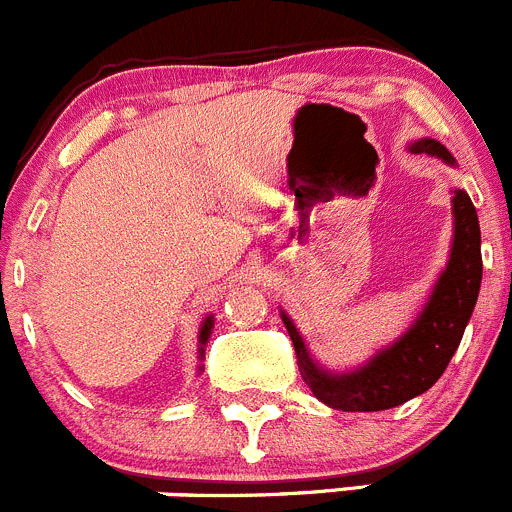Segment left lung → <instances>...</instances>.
I'll return each mask as SVG.
<instances>
[{
	"label": "left lung",
	"mask_w": 512,
	"mask_h": 512,
	"mask_svg": "<svg viewBox=\"0 0 512 512\" xmlns=\"http://www.w3.org/2000/svg\"><path fill=\"white\" fill-rule=\"evenodd\" d=\"M412 148L419 154L439 156L452 164L450 151L432 138H424ZM452 209H455V245L427 308L409 328V333H404V338L381 351L361 371L333 376L318 369L305 351L303 338L298 336L290 318L283 315L305 384L310 386L315 399L341 412H381L424 394L444 374L475 310L482 280L480 222L472 199L462 189H455Z\"/></svg>",
	"instance_id": "8db88e82"
}]
</instances>
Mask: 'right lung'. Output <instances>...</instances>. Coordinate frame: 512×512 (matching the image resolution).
<instances>
[{
    "mask_svg": "<svg viewBox=\"0 0 512 512\" xmlns=\"http://www.w3.org/2000/svg\"><path fill=\"white\" fill-rule=\"evenodd\" d=\"M209 331H212V318H207V323H204V326H202V336H199V338H202V346H204V343H207ZM202 351H204V348H202Z\"/></svg>",
    "mask_w": 512,
    "mask_h": 512,
    "instance_id": "obj_1",
    "label": "right lung"
}]
</instances>
